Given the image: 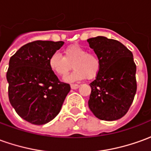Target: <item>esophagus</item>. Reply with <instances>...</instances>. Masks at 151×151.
Instances as JSON below:
<instances>
[{
	"mask_svg": "<svg viewBox=\"0 0 151 151\" xmlns=\"http://www.w3.org/2000/svg\"><path fill=\"white\" fill-rule=\"evenodd\" d=\"M70 86H71V89H73V90H76V89L79 88L80 86L78 85V84H71Z\"/></svg>",
	"mask_w": 151,
	"mask_h": 151,
	"instance_id": "34e87169",
	"label": "esophagus"
}]
</instances>
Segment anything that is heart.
Listing matches in <instances>:
<instances>
[{"label": "heart", "instance_id": "heart-1", "mask_svg": "<svg viewBox=\"0 0 151 151\" xmlns=\"http://www.w3.org/2000/svg\"><path fill=\"white\" fill-rule=\"evenodd\" d=\"M64 56L55 52L48 59L50 69L61 77L65 76L73 67L74 70L65 78L67 82H73L95 78L101 69V60L95 53L87 52L86 48L78 44H72L65 47Z\"/></svg>", "mask_w": 151, "mask_h": 151}]
</instances>
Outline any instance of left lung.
I'll return each instance as SVG.
<instances>
[{"label":"left lung","instance_id":"8db88e82","mask_svg":"<svg viewBox=\"0 0 151 151\" xmlns=\"http://www.w3.org/2000/svg\"><path fill=\"white\" fill-rule=\"evenodd\" d=\"M101 60V69L90 84L88 105L92 113L112 121L127 113L137 91L136 65L133 53L117 40L97 36L87 40Z\"/></svg>","mask_w":151,"mask_h":151}]
</instances>
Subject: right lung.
Instances as JSON below:
<instances>
[{
  "mask_svg": "<svg viewBox=\"0 0 151 151\" xmlns=\"http://www.w3.org/2000/svg\"><path fill=\"white\" fill-rule=\"evenodd\" d=\"M63 44V41H34L21 47L9 59V99L29 123L41 125L53 120L70 91V86L60 82L48 65L51 55Z\"/></svg>",
  "mask_w": 151,
  "mask_h": 151,
  "instance_id": "right-lung-1",
  "label": "right lung"
}]
</instances>
